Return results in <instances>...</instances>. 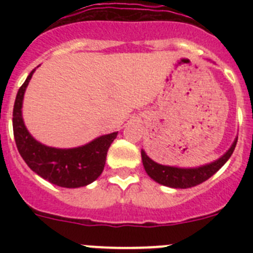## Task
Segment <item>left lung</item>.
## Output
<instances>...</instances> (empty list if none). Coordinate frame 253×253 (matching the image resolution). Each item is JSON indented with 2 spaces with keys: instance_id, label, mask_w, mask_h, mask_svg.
<instances>
[{
  "instance_id": "8db88e82",
  "label": "left lung",
  "mask_w": 253,
  "mask_h": 253,
  "mask_svg": "<svg viewBox=\"0 0 253 253\" xmlns=\"http://www.w3.org/2000/svg\"><path fill=\"white\" fill-rule=\"evenodd\" d=\"M237 139L233 142L232 147L223 154L219 160L214 162L205 165V166L195 167V169H178V167L172 166H163L160 163L154 162L146 154V152L142 149V161L144 169L148 173L151 178H153L156 182L165 186L173 187V189H187V187H193L196 185L202 184L204 181L215 173L220 167L229 160V157L233 153L236 148Z\"/></svg>"
}]
</instances>
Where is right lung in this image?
Here are the masks:
<instances>
[{
    "label": "right lung",
    "mask_w": 253,
    "mask_h": 253,
    "mask_svg": "<svg viewBox=\"0 0 253 253\" xmlns=\"http://www.w3.org/2000/svg\"><path fill=\"white\" fill-rule=\"evenodd\" d=\"M28 76L16 95L12 113L13 137L22 160L35 173L60 187L86 186L101 175L109 147L118 131L96 138L82 147L69 149L44 146L31 137L22 120V100L33 73Z\"/></svg>",
    "instance_id": "add662e5"
}]
</instances>
